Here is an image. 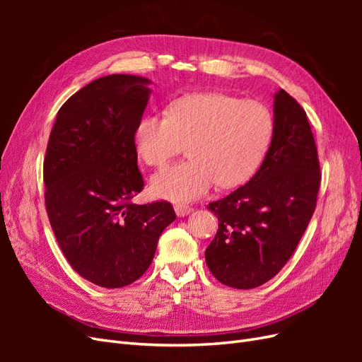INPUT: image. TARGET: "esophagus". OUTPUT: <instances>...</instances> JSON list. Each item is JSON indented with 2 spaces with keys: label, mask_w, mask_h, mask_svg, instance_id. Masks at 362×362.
<instances>
[{
  "label": "esophagus",
  "mask_w": 362,
  "mask_h": 362,
  "mask_svg": "<svg viewBox=\"0 0 362 362\" xmlns=\"http://www.w3.org/2000/svg\"><path fill=\"white\" fill-rule=\"evenodd\" d=\"M192 211H193V208H192V206L182 205V204L175 205V213H177V216H178V217H184V216H187V214H190Z\"/></svg>",
  "instance_id": "obj_1"
}]
</instances>
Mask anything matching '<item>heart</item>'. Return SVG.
Returning a JSON list of instances; mask_svg holds the SVG:
<instances>
[{
    "instance_id": "heart-1",
    "label": "heart",
    "mask_w": 362,
    "mask_h": 362,
    "mask_svg": "<svg viewBox=\"0 0 362 362\" xmlns=\"http://www.w3.org/2000/svg\"><path fill=\"white\" fill-rule=\"evenodd\" d=\"M266 105L223 93L173 101L166 116L146 115L134 133L140 158L161 169L187 145L189 160L154 175L152 193L173 202L202 198L217 184L233 189L254 177L273 137Z\"/></svg>"
}]
</instances>
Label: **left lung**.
Listing matches in <instances>:
<instances>
[{
	"instance_id": "1",
	"label": "left lung",
	"mask_w": 362,
	"mask_h": 362,
	"mask_svg": "<svg viewBox=\"0 0 362 362\" xmlns=\"http://www.w3.org/2000/svg\"><path fill=\"white\" fill-rule=\"evenodd\" d=\"M273 137L245 185L206 208L218 229L205 249L216 279L249 290L286 266L308 226L320 187V166L303 108L286 90L273 96Z\"/></svg>"
}]
</instances>
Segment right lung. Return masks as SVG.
<instances>
[{
    "mask_svg": "<svg viewBox=\"0 0 362 362\" xmlns=\"http://www.w3.org/2000/svg\"><path fill=\"white\" fill-rule=\"evenodd\" d=\"M151 80L101 76L57 113L43 161L45 204L72 269L105 288L129 286L151 266L158 238L177 216L169 202H131L144 189L134 133Z\"/></svg>",
    "mask_w": 362,
    "mask_h": 362,
    "instance_id": "1",
    "label": "right lung"
}]
</instances>
